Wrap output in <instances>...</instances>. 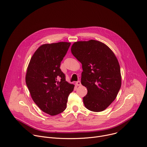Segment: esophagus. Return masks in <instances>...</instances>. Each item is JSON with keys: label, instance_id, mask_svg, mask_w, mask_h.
<instances>
[{"label": "esophagus", "instance_id": "esophagus-1", "mask_svg": "<svg viewBox=\"0 0 147 147\" xmlns=\"http://www.w3.org/2000/svg\"><path fill=\"white\" fill-rule=\"evenodd\" d=\"M76 84L77 86H81V82L80 81H78L77 82H76Z\"/></svg>", "mask_w": 147, "mask_h": 147}]
</instances>
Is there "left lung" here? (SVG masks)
<instances>
[{"label":"left lung","instance_id":"1","mask_svg":"<svg viewBox=\"0 0 147 147\" xmlns=\"http://www.w3.org/2000/svg\"><path fill=\"white\" fill-rule=\"evenodd\" d=\"M71 51L82 63L81 84L88 90L85 107L90 111L106 109L116 99L121 86L119 61L112 50L96 40L74 42Z\"/></svg>","mask_w":147,"mask_h":147}]
</instances>
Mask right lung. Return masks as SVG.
I'll use <instances>...</instances> for the list:
<instances>
[{
	"instance_id": "right-lung-1",
	"label": "right lung",
	"mask_w": 147,
	"mask_h": 147,
	"mask_svg": "<svg viewBox=\"0 0 147 147\" xmlns=\"http://www.w3.org/2000/svg\"><path fill=\"white\" fill-rule=\"evenodd\" d=\"M70 42L43 44L35 51L27 69L26 83L32 99L45 113L55 116L63 112L74 85L67 82L60 69Z\"/></svg>"
}]
</instances>
